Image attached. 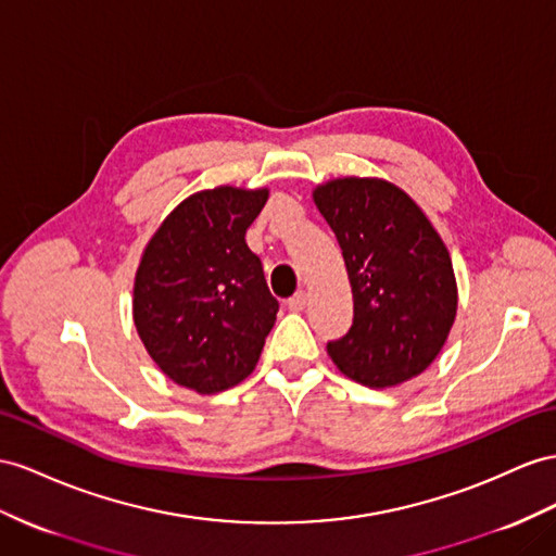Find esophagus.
I'll return each mask as SVG.
<instances>
[{
	"mask_svg": "<svg viewBox=\"0 0 556 556\" xmlns=\"http://www.w3.org/2000/svg\"><path fill=\"white\" fill-rule=\"evenodd\" d=\"M287 305H289V309H293V312L305 309V305H307V293H305V291L293 293V295L289 298V301H287Z\"/></svg>",
	"mask_w": 556,
	"mask_h": 556,
	"instance_id": "1",
	"label": "esophagus"
}]
</instances>
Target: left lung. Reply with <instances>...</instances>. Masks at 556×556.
I'll use <instances>...</instances> for the list:
<instances>
[{
  "instance_id": "left-lung-1",
  "label": "left lung",
  "mask_w": 556,
  "mask_h": 556,
  "mask_svg": "<svg viewBox=\"0 0 556 556\" xmlns=\"http://www.w3.org/2000/svg\"><path fill=\"white\" fill-rule=\"evenodd\" d=\"M315 204L343 251L354 317L333 364L368 388L416 378L444 348L458 307L444 241L414 199L378 178H338Z\"/></svg>"
}]
</instances>
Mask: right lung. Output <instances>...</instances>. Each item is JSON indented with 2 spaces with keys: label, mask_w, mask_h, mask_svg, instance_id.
<instances>
[{
  "label": "right lung",
  "mask_w": 556,
  "mask_h": 556,
  "mask_svg": "<svg viewBox=\"0 0 556 556\" xmlns=\"http://www.w3.org/2000/svg\"><path fill=\"white\" fill-rule=\"evenodd\" d=\"M267 190L216 188L185 199L142 253L134 321L154 364L199 394L251 376L279 303L247 247Z\"/></svg>",
  "instance_id": "1"
}]
</instances>
